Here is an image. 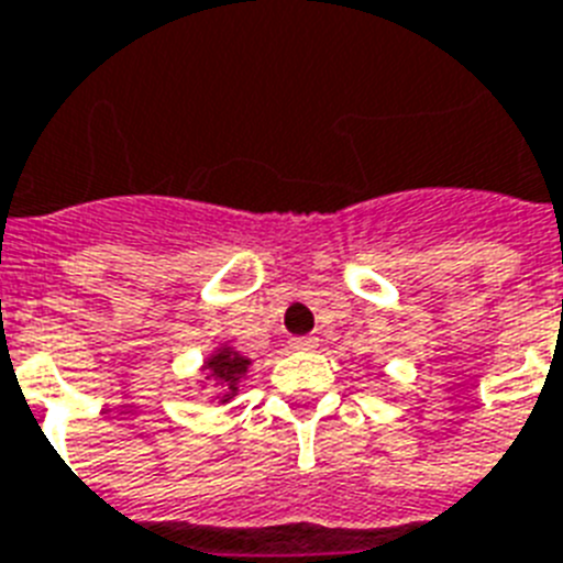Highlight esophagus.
Here are the masks:
<instances>
[{"instance_id": "obj_1", "label": "esophagus", "mask_w": 563, "mask_h": 563, "mask_svg": "<svg viewBox=\"0 0 563 563\" xmlns=\"http://www.w3.org/2000/svg\"><path fill=\"white\" fill-rule=\"evenodd\" d=\"M289 346H291V350H314V346H318V338H312V335L291 338Z\"/></svg>"}]
</instances>
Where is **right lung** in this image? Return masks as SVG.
Segmentation results:
<instances>
[{"mask_svg": "<svg viewBox=\"0 0 563 563\" xmlns=\"http://www.w3.org/2000/svg\"><path fill=\"white\" fill-rule=\"evenodd\" d=\"M251 361L242 358L240 353H234V350H228V346H222L217 355H210L208 358V376L217 382V385L225 387V399L228 401L231 396L236 393V382H240L242 376H245V369H249Z\"/></svg>", "mask_w": 563, "mask_h": 563, "instance_id": "1", "label": "right lung"}]
</instances>
